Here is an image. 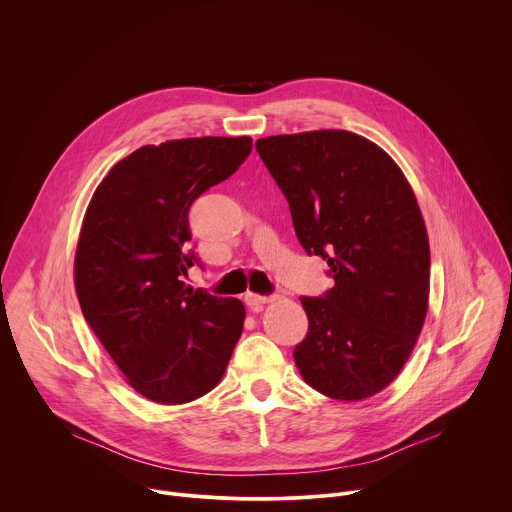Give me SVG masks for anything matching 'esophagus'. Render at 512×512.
Listing matches in <instances>:
<instances>
[{"label": "esophagus", "instance_id": "obj_1", "mask_svg": "<svg viewBox=\"0 0 512 512\" xmlns=\"http://www.w3.org/2000/svg\"><path fill=\"white\" fill-rule=\"evenodd\" d=\"M275 300V296H257V294H247L245 296V304L249 306L251 312H261L265 304H271Z\"/></svg>", "mask_w": 512, "mask_h": 512}]
</instances>
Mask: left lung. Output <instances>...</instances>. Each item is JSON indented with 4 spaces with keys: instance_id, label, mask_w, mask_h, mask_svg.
Returning <instances> with one entry per match:
<instances>
[{
    "instance_id": "left-lung-1",
    "label": "left lung",
    "mask_w": 512,
    "mask_h": 512,
    "mask_svg": "<svg viewBox=\"0 0 512 512\" xmlns=\"http://www.w3.org/2000/svg\"><path fill=\"white\" fill-rule=\"evenodd\" d=\"M296 237L328 261L320 298L302 296L308 334L294 348L304 381L338 401L383 391L403 369L429 298V241L415 194L373 141L342 129L257 139Z\"/></svg>"
}]
</instances>
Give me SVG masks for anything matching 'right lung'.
Wrapping results in <instances>:
<instances>
[{"label":"right lung","mask_w":512,"mask_h":512,"mask_svg":"<svg viewBox=\"0 0 512 512\" xmlns=\"http://www.w3.org/2000/svg\"><path fill=\"white\" fill-rule=\"evenodd\" d=\"M251 137H190L143 145L111 168L87 208L75 285L85 320L127 383L162 405L206 395L243 332L245 306L182 281L188 210L233 176Z\"/></svg>","instance_id":"right-lung-1"}]
</instances>
